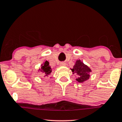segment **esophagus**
<instances>
[{"instance_id": "obj_1", "label": "esophagus", "mask_w": 122, "mask_h": 122, "mask_svg": "<svg viewBox=\"0 0 122 122\" xmlns=\"http://www.w3.org/2000/svg\"><path fill=\"white\" fill-rule=\"evenodd\" d=\"M60 66H65L66 65V63H65V62H61L60 64Z\"/></svg>"}]
</instances>
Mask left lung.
<instances>
[{
  "label": "left lung",
  "mask_w": 122,
  "mask_h": 122,
  "mask_svg": "<svg viewBox=\"0 0 122 122\" xmlns=\"http://www.w3.org/2000/svg\"><path fill=\"white\" fill-rule=\"evenodd\" d=\"M71 70L73 74H76L78 76L76 80L79 83L84 82L88 79L90 76V72H91L90 68L79 60H77L73 68Z\"/></svg>",
  "instance_id": "1"
}]
</instances>
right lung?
<instances>
[{"mask_svg":"<svg viewBox=\"0 0 122 122\" xmlns=\"http://www.w3.org/2000/svg\"><path fill=\"white\" fill-rule=\"evenodd\" d=\"M39 70L43 72L44 76H48L52 72L51 67L49 65L48 61H46L44 64L41 65V68L39 69Z\"/></svg>","mask_w":122,"mask_h":122,"instance_id":"obj_1","label":"right lung"}]
</instances>
